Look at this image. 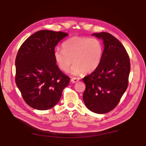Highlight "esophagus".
Returning a JSON list of instances; mask_svg holds the SVG:
<instances>
[{
  "instance_id": "34e87169",
  "label": "esophagus",
  "mask_w": 146,
  "mask_h": 146,
  "mask_svg": "<svg viewBox=\"0 0 146 146\" xmlns=\"http://www.w3.org/2000/svg\"><path fill=\"white\" fill-rule=\"evenodd\" d=\"M70 81H71L72 83H76V82L79 81V78H78L73 77V78H71V80H70Z\"/></svg>"
}]
</instances>
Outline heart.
<instances>
[{"mask_svg": "<svg viewBox=\"0 0 146 146\" xmlns=\"http://www.w3.org/2000/svg\"><path fill=\"white\" fill-rule=\"evenodd\" d=\"M62 47L55 50V60L65 72H69L73 61L71 72L74 75L94 71L102 58V45L96 38L74 36L64 41Z\"/></svg>", "mask_w": 146, "mask_h": 146, "instance_id": "obj_1", "label": "heart"}]
</instances>
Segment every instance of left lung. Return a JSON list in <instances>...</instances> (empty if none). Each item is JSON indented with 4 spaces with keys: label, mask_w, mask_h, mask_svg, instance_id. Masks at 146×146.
I'll list each match as a JSON object with an SVG mask.
<instances>
[{
    "label": "left lung",
    "mask_w": 146,
    "mask_h": 146,
    "mask_svg": "<svg viewBox=\"0 0 146 146\" xmlns=\"http://www.w3.org/2000/svg\"><path fill=\"white\" fill-rule=\"evenodd\" d=\"M104 41L102 58L94 71L83 78L86 85L83 101L90 111L104 114L120 101L129 84V56L121 42L110 33H93Z\"/></svg>",
    "instance_id": "8db88e82"
}]
</instances>
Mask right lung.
<instances>
[{
  "label": "right lung",
  "mask_w": 146,
  "mask_h": 146,
  "mask_svg": "<svg viewBox=\"0 0 146 146\" xmlns=\"http://www.w3.org/2000/svg\"><path fill=\"white\" fill-rule=\"evenodd\" d=\"M68 33L39 30L23 43L16 57L15 82L23 99L39 110L50 109L58 102L70 78L58 68L55 47Z\"/></svg>",
  "instance_id": "right-lung-1"
}]
</instances>
